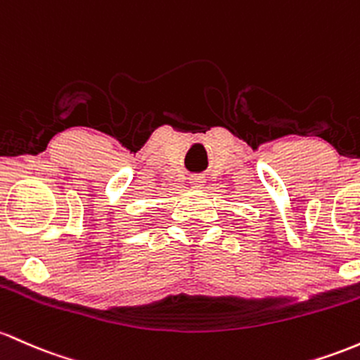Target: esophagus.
<instances>
[{
    "mask_svg": "<svg viewBox=\"0 0 360 360\" xmlns=\"http://www.w3.org/2000/svg\"><path fill=\"white\" fill-rule=\"evenodd\" d=\"M189 183H191V186L193 188H201L203 186V183H205V177L203 176H200V174H196V176H191L189 177Z\"/></svg>",
    "mask_w": 360,
    "mask_h": 360,
    "instance_id": "esophagus-1",
    "label": "esophagus"
}]
</instances>
